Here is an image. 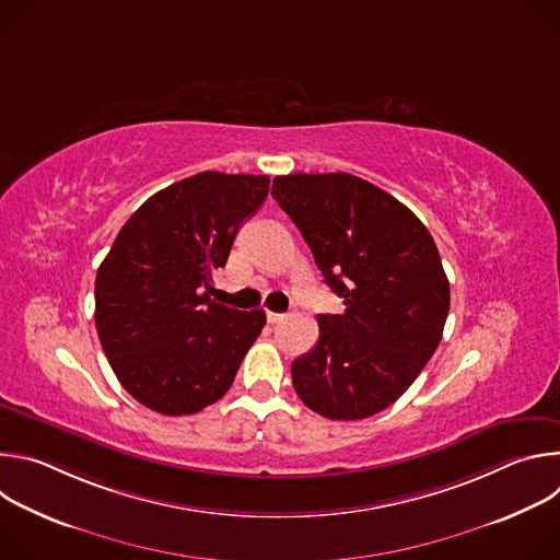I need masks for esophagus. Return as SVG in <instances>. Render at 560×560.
I'll return each instance as SVG.
<instances>
[{"mask_svg": "<svg viewBox=\"0 0 560 560\" xmlns=\"http://www.w3.org/2000/svg\"><path fill=\"white\" fill-rule=\"evenodd\" d=\"M266 318H268V324L277 326V324L285 322V314H279V312H268V314H266Z\"/></svg>", "mask_w": 560, "mask_h": 560, "instance_id": "1", "label": "esophagus"}]
</instances>
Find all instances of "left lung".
Segmentation results:
<instances>
[{"label": "left lung", "mask_w": 560, "mask_h": 560, "mask_svg": "<svg viewBox=\"0 0 560 560\" xmlns=\"http://www.w3.org/2000/svg\"><path fill=\"white\" fill-rule=\"evenodd\" d=\"M290 214L343 314H318L316 346L292 361L301 401L335 421L389 408L441 343L450 281L419 217L374 184L348 175L275 177Z\"/></svg>", "instance_id": "1"}]
</instances>
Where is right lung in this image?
Listing matches in <instances>:
<instances>
[{"instance_id":"right-lung-1","label":"right lung","mask_w":560,"mask_h":560,"mask_svg":"<svg viewBox=\"0 0 560 560\" xmlns=\"http://www.w3.org/2000/svg\"><path fill=\"white\" fill-rule=\"evenodd\" d=\"M266 175L199 173L145 199L97 270L95 324L119 383L159 415H195L230 389L266 326L264 310L210 299Z\"/></svg>"}]
</instances>
